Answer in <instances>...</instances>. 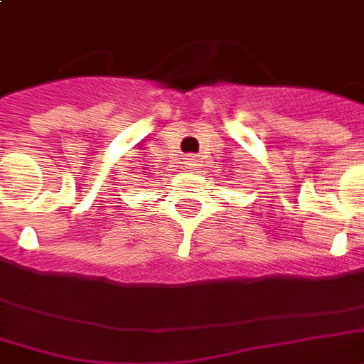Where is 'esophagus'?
Returning <instances> with one entry per match:
<instances>
[{
	"instance_id": "34e87169",
	"label": "esophagus",
	"mask_w": 364,
	"mask_h": 364,
	"mask_svg": "<svg viewBox=\"0 0 364 364\" xmlns=\"http://www.w3.org/2000/svg\"><path fill=\"white\" fill-rule=\"evenodd\" d=\"M197 165H199L197 156H187L185 157V161H183V167H185V169H195Z\"/></svg>"
}]
</instances>
